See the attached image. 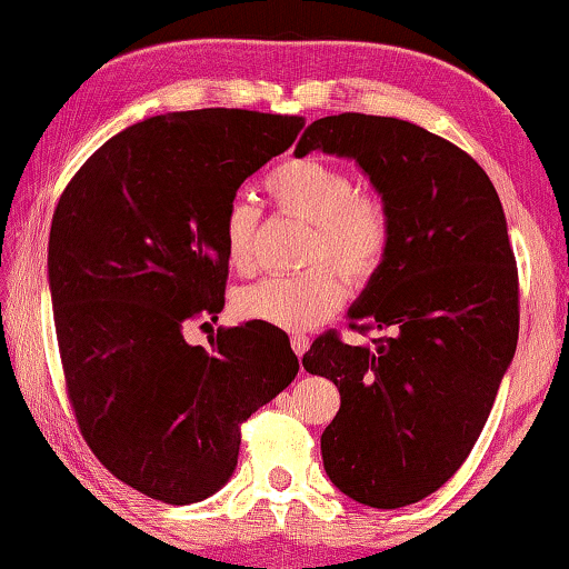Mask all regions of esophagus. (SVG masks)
<instances>
[{
    "label": "esophagus",
    "mask_w": 569,
    "mask_h": 569,
    "mask_svg": "<svg viewBox=\"0 0 569 569\" xmlns=\"http://www.w3.org/2000/svg\"><path fill=\"white\" fill-rule=\"evenodd\" d=\"M290 343H292V351L298 353V357H302V353L310 349V339H308V336H302V333H295Z\"/></svg>",
    "instance_id": "1"
}]
</instances>
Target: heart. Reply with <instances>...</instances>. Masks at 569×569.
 Wrapping results in <instances>:
<instances>
[{
  "instance_id": "1",
  "label": "heart",
  "mask_w": 569,
  "mask_h": 569,
  "mask_svg": "<svg viewBox=\"0 0 569 569\" xmlns=\"http://www.w3.org/2000/svg\"><path fill=\"white\" fill-rule=\"evenodd\" d=\"M264 187L277 210L310 223L302 261L312 267L243 287L236 292L233 310L243 320L308 331L341 308L346 284L340 270L361 284L382 269L392 246L390 210L377 194L357 189L343 167L316 156L279 163L267 174ZM257 228L259 208L246 194H236L220 220V243L230 269H251Z\"/></svg>"
}]
</instances>
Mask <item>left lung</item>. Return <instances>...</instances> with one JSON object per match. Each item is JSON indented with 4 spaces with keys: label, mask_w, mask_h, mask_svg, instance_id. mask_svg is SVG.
<instances>
[{
    "label": "left lung",
    "mask_w": 569,
    "mask_h": 569,
    "mask_svg": "<svg viewBox=\"0 0 569 569\" xmlns=\"http://www.w3.org/2000/svg\"><path fill=\"white\" fill-rule=\"evenodd\" d=\"M349 156L392 218V246L349 310V328L302 357L333 380L339 413L320 436L323 467L346 496L400 508L465 465L518 341V269L500 197L480 163L408 120L341 112L305 130L295 156Z\"/></svg>",
    "instance_id": "obj_1"
}]
</instances>
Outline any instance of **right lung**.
I'll use <instances>...</instances> for the list:
<instances>
[{"instance_id":"add662e5","label":"right lung","mask_w":569,"mask_h":569,"mask_svg":"<svg viewBox=\"0 0 569 569\" xmlns=\"http://www.w3.org/2000/svg\"><path fill=\"white\" fill-rule=\"evenodd\" d=\"M302 126L226 107L156 114L97 148L56 204L48 279L66 395L94 457L161 503L223 488L241 423L300 369L274 328H218L210 349L184 328L226 305V204Z\"/></svg>"}]
</instances>
